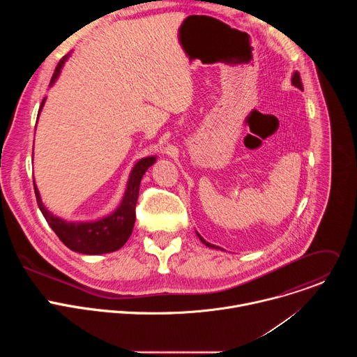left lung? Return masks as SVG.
I'll return each mask as SVG.
<instances>
[{"instance_id": "8db88e82", "label": "left lung", "mask_w": 357, "mask_h": 357, "mask_svg": "<svg viewBox=\"0 0 357 357\" xmlns=\"http://www.w3.org/2000/svg\"><path fill=\"white\" fill-rule=\"evenodd\" d=\"M292 84H294V86H295V87H298V89H301V90H302V89H303V87H302V80H301V76H299V73H298V72H295V73H294V76H292ZM197 237H199V238H200V241H202V243H203V244H206V245H208V247H212V248H219V247H218V245H216V247H215V245H213V244H211V243H208V241H206V240H205V238H203V237H202V236H200V234H199V233H197Z\"/></svg>"}]
</instances>
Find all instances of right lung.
Segmentation results:
<instances>
[{"mask_svg": "<svg viewBox=\"0 0 357 357\" xmlns=\"http://www.w3.org/2000/svg\"><path fill=\"white\" fill-rule=\"evenodd\" d=\"M66 59H68V55H65L59 61L54 72V76L50 79V86H52L58 79ZM43 103H45V98L42 100L40 109ZM154 162H155V157H148V158L139 160L134 165L120 206L114 211V213H112L105 219H100L97 222H66L61 218L54 216L43 206L39 192L33 182L38 206L43 218L46 219L47 225L52 227V230L56 233L61 241L70 250L82 254H105V252L116 251L126 244V241L130 238L132 233L134 222H135V205H137L138 193H139V183L145 171Z\"/></svg>", "mask_w": 357, "mask_h": 357, "instance_id": "add662e5", "label": "right lung"}]
</instances>
